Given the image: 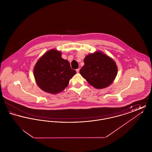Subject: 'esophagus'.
<instances>
[{
  "instance_id": "esophagus-1",
  "label": "esophagus",
  "mask_w": 152,
  "mask_h": 152,
  "mask_svg": "<svg viewBox=\"0 0 152 152\" xmlns=\"http://www.w3.org/2000/svg\"><path fill=\"white\" fill-rule=\"evenodd\" d=\"M76 72H77V73L79 72V71H80L79 68H78V69H76Z\"/></svg>"
}]
</instances>
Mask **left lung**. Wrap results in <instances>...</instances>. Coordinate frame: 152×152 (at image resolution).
I'll return each mask as SVG.
<instances>
[{
  "mask_svg": "<svg viewBox=\"0 0 152 152\" xmlns=\"http://www.w3.org/2000/svg\"><path fill=\"white\" fill-rule=\"evenodd\" d=\"M80 73L88 83L97 89L109 86L116 78L117 66L112 58L100 51L88 55Z\"/></svg>",
  "mask_w": 152,
  "mask_h": 152,
  "instance_id": "1",
  "label": "left lung"
}]
</instances>
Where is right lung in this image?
<instances>
[{"instance_id":"obj_1","label":"right lung","mask_w":152,"mask_h":152,"mask_svg":"<svg viewBox=\"0 0 152 152\" xmlns=\"http://www.w3.org/2000/svg\"><path fill=\"white\" fill-rule=\"evenodd\" d=\"M76 73L71 68L69 61L61 58V53L51 50L38 60L34 66L36 83L44 92L51 94L61 92Z\"/></svg>"}]
</instances>
